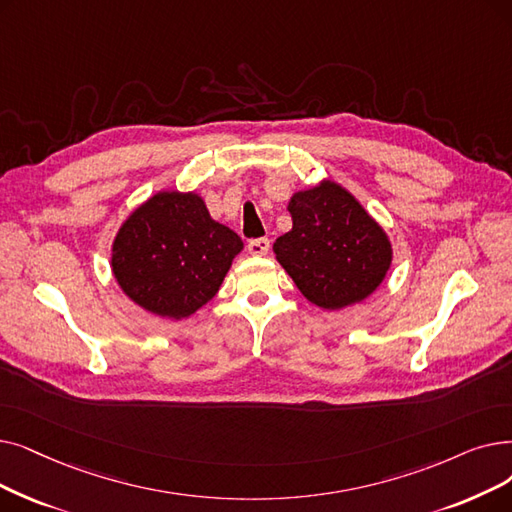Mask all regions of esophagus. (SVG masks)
Instances as JSON below:
<instances>
[{"label":"esophagus","instance_id":"1","mask_svg":"<svg viewBox=\"0 0 512 512\" xmlns=\"http://www.w3.org/2000/svg\"><path fill=\"white\" fill-rule=\"evenodd\" d=\"M270 251V240L268 238H255L249 242V253L253 257H263Z\"/></svg>","mask_w":512,"mask_h":512}]
</instances>
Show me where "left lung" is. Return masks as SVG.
<instances>
[{
	"instance_id": "1",
	"label": "left lung",
	"mask_w": 512,
	"mask_h": 512,
	"mask_svg": "<svg viewBox=\"0 0 512 512\" xmlns=\"http://www.w3.org/2000/svg\"><path fill=\"white\" fill-rule=\"evenodd\" d=\"M286 209L293 228L274 242V255L309 303L339 311L383 284L393 244L347 188L322 180L297 190Z\"/></svg>"
}]
</instances>
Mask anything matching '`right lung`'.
I'll return each mask as SVG.
<instances>
[{
	"instance_id": "obj_1",
	"label": "right lung",
	"mask_w": 512,
	"mask_h": 512,
	"mask_svg": "<svg viewBox=\"0 0 512 512\" xmlns=\"http://www.w3.org/2000/svg\"><path fill=\"white\" fill-rule=\"evenodd\" d=\"M242 249L201 194L161 190L119 226L110 270L129 301L159 318L184 320L217 295Z\"/></svg>"
}]
</instances>
